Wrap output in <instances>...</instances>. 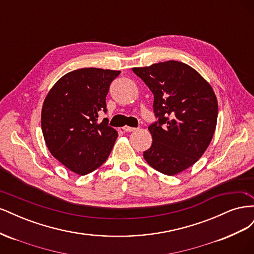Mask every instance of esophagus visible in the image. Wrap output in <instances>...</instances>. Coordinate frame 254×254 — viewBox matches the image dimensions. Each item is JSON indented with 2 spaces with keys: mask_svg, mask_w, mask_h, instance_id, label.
Instances as JSON below:
<instances>
[{
  "mask_svg": "<svg viewBox=\"0 0 254 254\" xmlns=\"http://www.w3.org/2000/svg\"><path fill=\"white\" fill-rule=\"evenodd\" d=\"M123 130H124V131L131 132V131H134V130H136V128H133V127H129V126H124V127H123Z\"/></svg>",
  "mask_w": 254,
  "mask_h": 254,
  "instance_id": "34e87169",
  "label": "esophagus"
}]
</instances>
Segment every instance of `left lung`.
I'll return each instance as SVG.
<instances>
[{
	"instance_id": "1",
	"label": "left lung",
	"mask_w": 254,
	"mask_h": 254,
	"mask_svg": "<svg viewBox=\"0 0 254 254\" xmlns=\"http://www.w3.org/2000/svg\"><path fill=\"white\" fill-rule=\"evenodd\" d=\"M153 94L159 123L148 127L150 147L143 152L152 168L167 176L186 171L200 159L213 139L218 105L211 84L195 68L168 60L132 67Z\"/></svg>"
}]
</instances>
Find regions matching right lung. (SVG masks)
<instances>
[{"mask_svg":"<svg viewBox=\"0 0 254 254\" xmlns=\"http://www.w3.org/2000/svg\"><path fill=\"white\" fill-rule=\"evenodd\" d=\"M120 71L84 67L57 80L44 98L41 128L54 158L71 172L84 176L109 157L118 131L108 120L97 118L106 109L110 83Z\"/></svg>","mask_w":254,"mask_h":254,"instance_id":"right-lung-1","label":"right lung"}]
</instances>
